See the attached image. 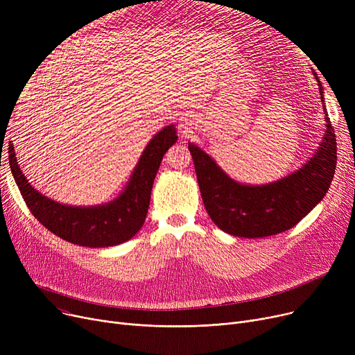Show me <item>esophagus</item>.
Returning <instances> with one entry per match:
<instances>
[{"mask_svg":"<svg viewBox=\"0 0 355 355\" xmlns=\"http://www.w3.org/2000/svg\"><path fill=\"white\" fill-rule=\"evenodd\" d=\"M181 128H182V125H181Z\"/></svg>","mask_w":355,"mask_h":355,"instance_id":"1","label":"esophagus"}]
</instances>
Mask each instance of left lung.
I'll return each instance as SVG.
<instances>
[{
	"label": "left lung",
	"mask_w": 355,
	"mask_h": 355,
	"mask_svg": "<svg viewBox=\"0 0 355 355\" xmlns=\"http://www.w3.org/2000/svg\"><path fill=\"white\" fill-rule=\"evenodd\" d=\"M324 112L327 130L318 153L293 174L268 185L233 181L202 149L189 144L204 207L218 229L248 239L273 236L297 225L322 200L337 165V138L325 106Z\"/></svg>",
	"instance_id": "obj_1"
}]
</instances>
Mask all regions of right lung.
<instances>
[{
	"instance_id": "add662e5",
	"label": "right lung",
	"mask_w": 355,
	"mask_h": 355,
	"mask_svg": "<svg viewBox=\"0 0 355 355\" xmlns=\"http://www.w3.org/2000/svg\"><path fill=\"white\" fill-rule=\"evenodd\" d=\"M177 141L173 125L149 141L125 191L112 202L98 207H71L55 202L35 191L17 164L10 145V166L31 214L53 234L85 248H109L134 237L142 227L154 178L165 153Z\"/></svg>"
}]
</instances>
